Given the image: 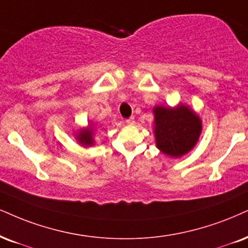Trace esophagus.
<instances>
[{
  "label": "esophagus",
  "instance_id": "1",
  "mask_svg": "<svg viewBox=\"0 0 248 248\" xmlns=\"http://www.w3.org/2000/svg\"><path fill=\"white\" fill-rule=\"evenodd\" d=\"M134 123H136V121H134V117H131L129 119H126V124L127 125H134Z\"/></svg>",
  "mask_w": 248,
  "mask_h": 248
}]
</instances>
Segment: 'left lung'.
<instances>
[{
	"mask_svg": "<svg viewBox=\"0 0 248 248\" xmlns=\"http://www.w3.org/2000/svg\"><path fill=\"white\" fill-rule=\"evenodd\" d=\"M154 136L156 147L167 156L178 158L195 147L202 132V121L191 107L155 106Z\"/></svg>",
	"mask_w": 248,
	"mask_h": 248,
	"instance_id": "left-lung-1",
	"label": "left lung"
}]
</instances>
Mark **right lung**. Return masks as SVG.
<instances>
[{"label": "right lung", "mask_w": 248, "mask_h": 248, "mask_svg": "<svg viewBox=\"0 0 248 248\" xmlns=\"http://www.w3.org/2000/svg\"><path fill=\"white\" fill-rule=\"evenodd\" d=\"M96 129L97 126L94 122L88 123L86 127H81V129H79L77 132L75 133L76 139H77L79 145L84 146V147H91V146H93L94 143H95V139H94V137H95Z\"/></svg>", "instance_id": "1"}]
</instances>
